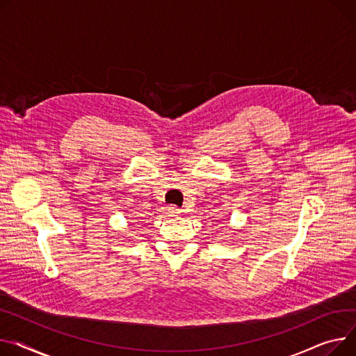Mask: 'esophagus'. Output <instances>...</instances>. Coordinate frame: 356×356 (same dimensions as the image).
<instances>
[{
  "label": "esophagus",
  "mask_w": 356,
  "mask_h": 356,
  "mask_svg": "<svg viewBox=\"0 0 356 356\" xmlns=\"http://www.w3.org/2000/svg\"><path fill=\"white\" fill-rule=\"evenodd\" d=\"M165 210H168V213H169L170 216H179L180 213H181V209H179L177 206H169Z\"/></svg>",
  "instance_id": "34e87169"
}]
</instances>
